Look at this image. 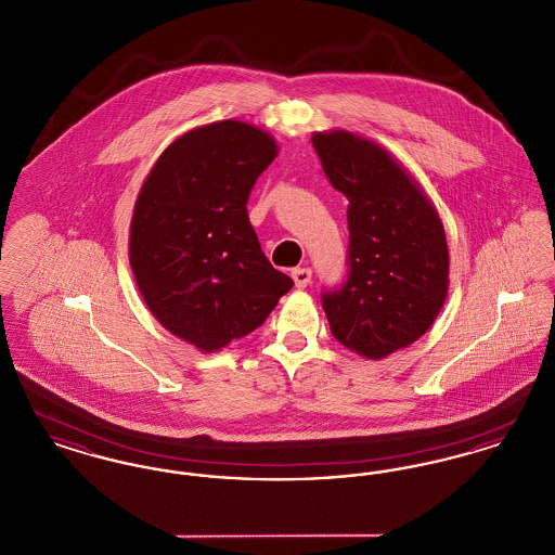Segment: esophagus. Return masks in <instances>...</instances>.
Masks as SVG:
<instances>
[{
    "mask_svg": "<svg viewBox=\"0 0 555 555\" xmlns=\"http://www.w3.org/2000/svg\"><path fill=\"white\" fill-rule=\"evenodd\" d=\"M291 276H293L297 289H304V287H308L312 283V270L310 268H295L291 272Z\"/></svg>",
    "mask_w": 555,
    "mask_h": 555,
    "instance_id": "esophagus-1",
    "label": "esophagus"
}]
</instances>
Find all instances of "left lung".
Here are the masks:
<instances>
[{
	"instance_id": "1",
	"label": "left lung",
	"mask_w": 555,
	"mask_h": 555,
	"mask_svg": "<svg viewBox=\"0 0 555 555\" xmlns=\"http://www.w3.org/2000/svg\"><path fill=\"white\" fill-rule=\"evenodd\" d=\"M312 145L347 206V279L322 291L333 337L380 360L421 339L448 295L443 224L423 189L383 147L347 131Z\"/></svg>"
}]
</instances>
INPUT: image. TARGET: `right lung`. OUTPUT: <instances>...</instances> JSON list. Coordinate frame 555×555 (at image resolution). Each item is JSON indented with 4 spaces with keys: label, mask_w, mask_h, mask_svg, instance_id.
<instances>
[{
    "label": "right lung",
    "mask_w": 555,
    "mask_h": 555,
    "mask_svg": "<svg viewBox=\"0 0 555 555\" xmlns=\"http://www.w3.org/2000/svg\"><path fill=\"white\" fill-rule=\"evenodd\" d=\"M274 158L268 132L214 122L170 143L137 197V287L164 328L202 351L262 326L293 287L268 262L247 216L249 193Z\"/></svg>",
    "instance_id": "add662e5"
}]
</instances>
